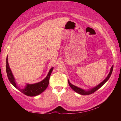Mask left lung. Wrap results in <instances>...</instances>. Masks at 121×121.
I'll return each instance as SVG.
<instances>
[{"mask_svg":"<svg viewBox=\"0 0 121 121\" xmlns=\"http://www.w3.org/2000/svg\"><path fill=\"white\" fill-rule=\"evenodd\" d=\"M113 65L112 66V67L111 68V69H110V72H109V74L107 76V78H105L103 81L101 82V83L98 85L96 86L91 89H89L88 90H85V89H83L81 88H79V87H77L75 85H74L70 83V81H69V80L68 79L69 84V85H70L71 88L74 91H75L76 92H77V93H78L79 94H81L82 95H88L91 94L92 93H94V92H95L96 91H97L98 89H99L100 87L103 86L108 81V79H109L111 75V74L112 73V71H113Z\"/></svg>","mask_w":121,"mask_h":121,"instance_id":"left-lung-1","label":"left lung"}]
</instances>
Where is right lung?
Segmentation results:
<instances>
[{"label": "right lung", "mask_w": 121, "mask_h": 121, "mask_svg": "<svg viewBox=\"0 0 121 121\" xmlns=\"http://www.w3.org/2000/svg\"><path fill=\"white\" fill-rule=\"evenodd\" d=\"M8 58L7 56L6 59V72L8 78L10 82L12 85L15 87L17 89L19 90L20 91H21L23 94L26 95V96L33 97L37 96V95L42 93L47 88L50 76L53 68L50 69L47 76L42 81L34 84H26V86L24 88H21L19 87H18L17 82L15 81L14 76L13 75L11 69L10 68Z\"/></svg>", "instance_id": "add662e5"}]
</instances>
